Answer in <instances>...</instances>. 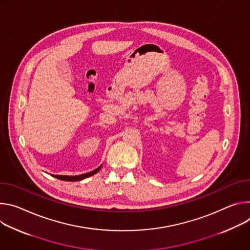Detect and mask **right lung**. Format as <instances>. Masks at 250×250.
<instances>
[{
	"label": "right lung",
	"instance_id": "right-lung-1",
	"mask_svg": "<svg viewBox=\"0 0 250 250\" xmlns=\"http://www.w3.org/2000/svg\"><path fill=\"white\" fill-rule=\"evenodd\" d=\"M102 166H100V167H98L97 169L89 172V173H86V174H82V175H78V176H62V175H51L52 177L57 178L59 180H62V181H66V182H75V181H80V180H83L85 178H88V177H91L92 175L96 174L100 169H101Z\"/></svg>",
	"mask_w": 250,
	"mask_h": 250
}]
</instances>
